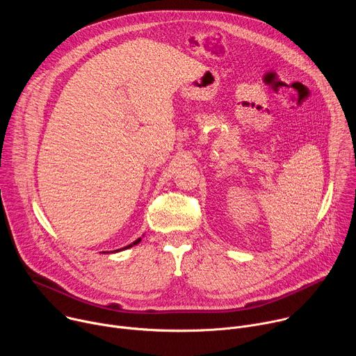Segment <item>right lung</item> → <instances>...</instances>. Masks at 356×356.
Returning <instances> with one entry per match:
<instances>
[{"label": "right lung", "mask_w": 356, "mask_h": 356, "mask_svg": "<svg viewBox=\"0 0 356 356\" xmlns=\"http://www.w3.org/2000/svg\"><path fill=\"white\" fill-rule=\"evenodd\" d=\"M140 241H142V238H138V239L134 241L132 243H129V245H127V246H124V248H121V249H117V250H114V252H120V250H124V249H129V248H132L134 245H138ZM103 253H106V252H103ZM107 253H108V252H107Z\"/></svg>", "instance_id": "1"}]
</instances>
